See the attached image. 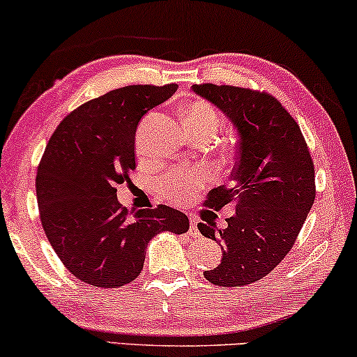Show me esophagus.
<instances>
[{
	"label": "esophagus",
	"mask_w": 357,
	"mask_h": 357,
	"mask_svg": "<svg viewBox=\"0 0 357 357\" xmlns=\"http://www.w3.org/2000/svg\"><path fill=\"white\" fill-rule=\"evenodd\" d=\"M197 225H198V220L192 215V216H190V231H192V234H197L198 233Z\"/></svg>",
	"instance_id": "34e87169"
}]
</instances>
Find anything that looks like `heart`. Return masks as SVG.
<instances>
[{"mask_svg": "<svg viewBox=\"0 0 357 357\" xmlns=\"http://www.w3.org/2000/svg\"><path fill=\"white\" fill-rule=\"evenodd\" d=\"M183 124H193V126H200L210 129L215 132L220 128V114L218 111L213 108L211 105L205 103V101H195L182 113ZM203 180L202 172L198 170H170L160 178L159 188L165 197H169L174 202H183L185 198L192 195L193 187L200 185Z\"/></svg>", "mask_w": 357, "mask_h": 357, "instance_id": "heart-1", "label": "heart"}]
</instances>
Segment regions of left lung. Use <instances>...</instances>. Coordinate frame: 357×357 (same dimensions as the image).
<instances>
[{"instance_id":"8db88e82","label":"left lung","mask_w":357,"mask_h":357,"mask_svg":"<svg viewBox=\"0 0 357 357\" xmlns=\"http://www.w3.org/2000/svg\"><path fill=\"white\" fill-rule=\"evenodd\" d=\"M192 90L239 132L231 185L213 188L205 200L216 211L234 203L236 213L225 229L198 223L205 238L223 244L220 266L203 275L221 287L252 284L279 266L307 220L317 195L312 155L297 121L266 91L213 83Z\"/></svg>"}]
</instances>
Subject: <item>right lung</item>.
<instances>
[{"mask_svg":"<svg viewBox=\"0 0 357 357\" xmlns=\"http://www.w3.org/2000/svg\"><path fill=\"white\" fill-rule=\"evenodd\" d=\"M177 88L169 83L111 90L73 109L49 139L36 177L40 223L67 271L85 284H129L141 274L155 234L188 231L182 211L165 205L129 211L116 195L136 169L139 121Z\"/></svg>","mask_w":357,"mask_h":357,"instance_id":"1","label":"right lung"}]
</instances>
